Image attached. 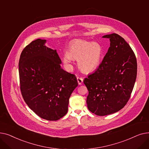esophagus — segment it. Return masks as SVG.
Wrapping results in <instances>:
<instances>
[{"label": "esophagus", "instance_id": "34e87169", "mask_svg": "<svg viewBox=\"0 0 149 149\" xmlns=\"http://www.w3.org/2000/svg\"><path fill=\"white\" fill-rule=\"evenodd\" d=\"M77 81H78V83H79V85H81L83 82V79L82 77H77Z\"/></svg>", "mask_w": 149, "mask_h": 149}]
</instances>
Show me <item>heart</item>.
Wrapping results in <instances>:
<instances>
[{"instance_id": "1", "label": "heart", "mask_w": 149, "mask_h": 149, "mask_svg": "<svg viewBox=\"0 0 149 149\" xmlns=\"http://www.w3.org/2000/svg\"><path fill=\"white\" fill-rule=\"evenodd\" d=\"M103 57L104 52L100 43L77 39L70 43L63 60L69 65L72 59L77 60L81 71L89 73L100 66Z\"/></svg>"}]
</instances>
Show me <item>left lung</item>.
Listing matches in <instances>:
<instances>
[{"label":"left lung","mask_w":149,"mask_h":149,"mask_svg":"<svg viewBox=\"0 0 149 149\" xmlns=\"http://www.w3.org/2000/svg\"><path fill=\"white\" fill-rule=\"evenodd\" d=\"M110 47L96 71L83 82L89 91V110L104 116L119 111L129 101L137 74L135 55L129 45L118 34L105 35Z\"/></svg>","instance_id":"1"}]
</instances>
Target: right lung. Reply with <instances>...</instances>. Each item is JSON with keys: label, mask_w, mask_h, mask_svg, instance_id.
<instances>
[{"label": "right lung", "mask_w": 149, "mask_h": 149, "mask_svg": "<svg viewBox=\"0 0 149 149\" xmlns=\"http://www.w3.org/2000/svg\"><path fill=\"white\" fill-rule=\"evenodd\" d=\"M38 38L22 51L19 62L20 91L28 107L40 118L57 121L68 112L69 99L77 87L75 75L62 68L56 50Z\"/></svg>", "instance_id": "1"}]
</instances>
